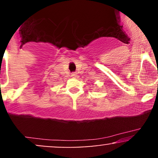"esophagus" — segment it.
<instances>
[{
	"label": "esophagus",
	"instance_id": "1",
	"mask_svg": "<svg viewBox=\"0 0 158 158\" xmlns=\"http://www.w3.org/2000/svg\"><path fill=\"white\" fill-rule=\"evenodd\" d=\"M77 74L76 73H71V77H72L75 78V77H77Z\"/></svg>",
	"mask_w": 158,
	"mask_h": 158
}]
</instances>
